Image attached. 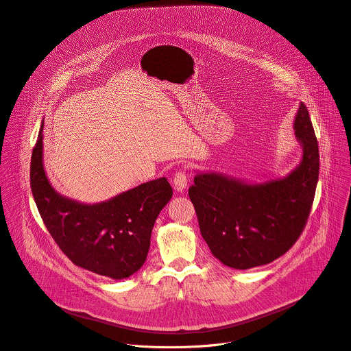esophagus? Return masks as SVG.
Returning <instances> with one entry per match:
<instances>
[{"label": "esophagus", "instance_id": "obj_1", "mask_svg": "<svg viewBox=\"0 0 351 351\" xmlns=\"http://www.w3.org/2000/svg\"><path fill=\"white\" fill-rule=\"evenodd\" d=\"M173 185H174V189H176L177 192L185 191V188L188 186V177H186V171H185V170H178V171L174 174Z\"/></svg>", "mask_w": 351, "mask_h": 351}]
</instances>
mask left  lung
<instances>
[{"label": "left lung", "mask_w": 351, "mask_h": 351, "mask_svg": "<svg viewBox=\"0 0 351 351\" xmlns=\"http://www.w3.org/2000/svg\"><path fill=\"white\" fill-rule=\"evenodd\" d=\"M293 128L302 159L285 178L245 184L199 173L189 188L201 235L226 266L246 270L273 262L296 243L306 224L319 178V147L304 102Z\"/></svg>", "instance_id": "obj_1"}]
</instances>
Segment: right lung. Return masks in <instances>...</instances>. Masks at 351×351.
Returning a JSON list of instances; mask_svg holds the SVG:
<instances>
[{
  "label": "right lung",
  "instance_id": "right-lung-1",
  "mask_svg": "<svg viewBox=\"0 0 351 351\" xmlns=\"http://www.w3.org/2000/svg\"><path fill=\"white\" fill-rule=\"evenodd\" d=\"M43 124L31 156V191L52 239L77 266L114 280L132 276L146 262L151 231L173 196L165 177L100 204L60 196L43 169Z\"/></svg>",
  "mask_w": 351,
  "mask_h": 351
}]
</instances>
